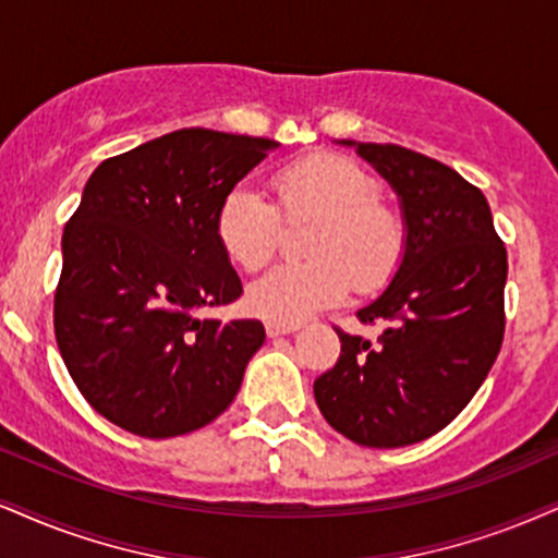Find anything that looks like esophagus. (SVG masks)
<instances>
[{
  "instance_id": "34e87169",
  "label": "esophagus",
  "mask_w": 558,
  "mask_h": 558,
  "mask_svg": "<svg viewBox=\"0 0 558 558\" xmlns=\"http://www.w3.org/2000/svg\"><path fill=\"white\" fill-rule=\"evenodd\" d=\"M300 331V323H281V320H268L266 323V333L271 336H284V333H294Z\"/></svg>"
}]
</instances>
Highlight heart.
<instances>
[{
	"label": "heart",
	"mask_w": 558,
	"mask_h": 558,
	"mask_svg": "<svg viewBox=\"0 0 558 558\" xmlns=\"http://www.w3.org/2000/svg\"><path fill=\"white\" fill-rule=\"evenodd\" d=\"M277 204L238 185L217 209V238L238 266L256 271L277 256L290 225L313 222L311 258L281 264L253 281L247 302L268 320L300 323L354 290L380 292L403 264L409 230L401 211L383 202V183L341 155H311L271 178Z\"/></svg>",
	"instance_id": "heart-1"
}]
</instances>
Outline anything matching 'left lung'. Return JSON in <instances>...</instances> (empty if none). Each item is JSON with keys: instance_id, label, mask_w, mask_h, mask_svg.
<instances>
[{"instance_id": "left-lung-1", "label": "left lung", "mask_w": 558, "mask_h": 558, "mask_svg": "<svg viewBox=\"0 0 558 558\" xmlns=\"http://www.w3.org/2000/svg\"><path fill=\"white\" fill-rule=\"evenodd\" d=\"M403 204L396 279L356 311L377 343L333 326L339 362L315 380L326 422L364 447H403L437 435L469 405L505 339L507 247L476 185L445 162L398 144L360 142Z\"/></svg>"}]
</instances>
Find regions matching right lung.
<instances>
[{
  "label": "right lung",
  "instance_id": "1",
  "mask_svg": "<svg viewBox=\"0 0 558 558\" xmlns=\"http://www.w3.org/2000/svg\"><path fill=\"white\" fill-rule=\"evenodd\" d=\"M271 147L194 126L108 157L89 175L61 238L53 333L80 393L121 429L189 435L238 396L264 326L198 313L243 294L217 209Z\"/></svg>",
  "mask_w": 558,
  "mask_h": 558
}]
</instances>
